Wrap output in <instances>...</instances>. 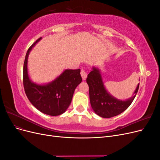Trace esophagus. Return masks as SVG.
<instances>
[{
    "instance_id": "esophagus-1",
    "label": "esophagus",
    "mask_w": 160,
    "mask_h": 160,
    "mask_svg": "<svg viewBox=\"0 0 160 160\" xmlns=\"http://www.w3.org/2000/svg\"><path fill=\"white\" fill-rule=\"evenodd\" d=\"M81 75L82 77V79H83V81H85L87 78V77H88V74H87L86 71L84 69H81Z\"/></svg>"
}]
</instances>
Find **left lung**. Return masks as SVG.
Wrapping results in <instances>:
<instances>
[{
  "mask_svg": "<svg viewBox=\"0 0 160 160\" xmlns=\"http://www.w3.org/2000/svg\"><path fill=\"white\" fill-rule=\"evenodd\" d=\"M89 88V99L94 112L103 118L118 115L126 110L132 104L139 89V83L133 92V95L125 100L117 99L106 89L100 69L92 67V71L87 78Z\"/></svg>",
  "mask_w": 160,
  "mask_h": 160,
  "instance_id": "obj_1",
  "label": "left lung"
}]
</instances>
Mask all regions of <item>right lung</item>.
<instances>
[{
	"label": "right lung",
	"instance_id": "add662e5",
	"mask_svg": "<svg viewBox=\"0 0 160 160\" xmlns=\"http://www.w3.org/2000/svg\"><path fill=\"white\" fill-rule=\"evenodd\" d=\"M37 40L28 49L23 67V85L32 105L41 112L57 116L65 113L71 104L76 88L82 81L80 69H65L59 76L45 84L33 82L28 72V58Z\"/></svg>",
	"mask_w": 160,
	"mask_h": 160
}]
</instances>
